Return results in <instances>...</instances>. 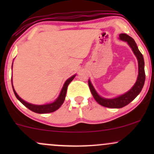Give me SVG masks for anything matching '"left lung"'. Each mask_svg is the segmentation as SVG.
Wrapping results in <instances>:
<instances>
[{"label":"left lung","mask_w":154,"mask_h":154,"mask_svg":"<svg viewBox=\"0 0 154 154\" xmlns=\"http://www.w3.org/2000/svg\"><path fill=\"white\" fill-rule=\"evenodd\" d=\"M119 38L120 40H123V41L128 42V43L131 47L132 51H133V53L135 54L136 57H137V61H138V77H137V81H136L135 84L134 85L133 87L128 93L120 95L117 98H113V99H106V98H101V97L98 95V93L95 91L94 88L92 85L91 82H90V80H88V85H89L90 90H91L92 95H93L95 100L100 105L103 106L104 107L113 108V109L114 108V109L122 108L135 99L136 97L137 96V95L142 91V88L143 87L145 83V79H146L143 56L142 54L140 52L138 48H137V46L136 45L134 39L127 34H125V33L120 34Z\"/></svg>","instance_id":"8db88e82"}]
</instances>
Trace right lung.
Returning a JSON list of instances; mask_svg holds the SVG:
<instances>
[{
  "mask_svg": "<svg viewBox=\"0 0 154 154\" xmlns=\"http://www.w3.org/2000/svg\"><path fill=\"white\" fill-rule=\"evenodd\" d=\"M75 75H74L72 76V77H70L69 79H67L66 82H65L64 85H63V87L62 88V90H61L59 96L58 97L57 99L55 100L54 103L45 104V105H33V104L29 103H27V102L24 101V100H22V98L17 95V93H16L14 89L13 85H12V88H13L14 93V94L16 95V97H17V99H18L19 101L23 104V105H24L26 108H28L29 110L33 111V112L38 113V114H46V113L54 112V111L57 110L58 109H59L60 106L62 105L63 101H64L65 97H66L67 88H68L69 84L73 80V79L75 78ZM11 83H12V79H11Z\"/></svg>",
  "mask_w": 154,
  "mask_h": 154,
  "instance_id": "1",
  "label": "right lung"
}]
</instances>
